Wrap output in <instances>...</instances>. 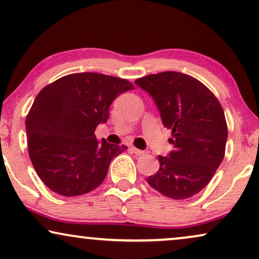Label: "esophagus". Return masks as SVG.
Here are the masks:
<instances>
[{
	"instance_id": "esophagus-1",
	"label": "esophagus",
	"mask_w": 259,
	"mask_h": 259,
	"mask_svg": "<svg viewBox=\"0 0 259 259\" xmlns=\"http://www.w3.org/2000/svg\"><path fill=\"white\" fill-rule=\"evenodd\" d=\"M131 150H132V152H133V153H136L137 156H143V154H145V151H143V150H138L137 147H134V146L131 147Z\"/></svg>"
}]
</instances>
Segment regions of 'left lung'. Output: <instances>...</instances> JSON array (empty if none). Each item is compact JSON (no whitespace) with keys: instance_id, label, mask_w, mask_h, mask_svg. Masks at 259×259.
<instances>
[{"instance_id":"obj_1","label":"left lung","mask_w":259,"mask_h":259,"mask_svg":"<svg viewBox=\"0 0 259 259\" xmlns=\"http://www.w3.org/2000/svg\"><path fill=\"white\" fill-rule=\"evenodd\" d=\"M136 84L152 96L164 127L172 134L174 150L158 156L159 170L147 183L174 200L196 195L224 159L228 132L223 107L206 85L182 72L149 75Z\"/></svg>"}]
</instances>
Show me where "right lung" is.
Returning <instances> with one entry per match:
<instances>
[{
	"mask_svg": "<svg viewBox=\"0 0 259 259\" xmlns=\"http://www.w3.org/2000/svg\"><path fill=\"white\" fill-rule=\"evenodd\" d=\"M134 89L127 79L96 72L64 76L46 85L26 117L31 162L45 186L62 196L89 193L106 179L125 145L96 139L120 94Z\"/></svg>",
	"mask_w": 259,
	"mask_h": 259,
	"instance_id": "right-lung-1",
	"label": "right lung"
}]
</instances>
